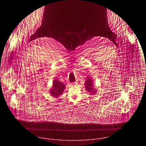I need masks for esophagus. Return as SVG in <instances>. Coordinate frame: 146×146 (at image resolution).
<instances>
[{
  "instance_id": "obj_1",
  "label": "esophagus",
  "mask_w": 146,
  "mask_h": 146,
  "mask_svg": "<svg viewBox=\"0 0 146 146\" xmlns=\"http://www.w3.org/2000/svg\"><path fill=\"white\" fill-rule=\"evenodd\" d=\"M73 84H78V82H77V81H76L75 82H74V83Z\"/></svg>"
}]
</instances>
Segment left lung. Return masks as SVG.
Returning a JSON list of instances; mask_svg holds the SVG:
<instances>
[{"label": "left lung", "instance_id": "1", "mask_svg": "<svg viewBox=\"0 0 146 146\" xmlns=\"http://www.w3.org/2000/svg\"><path fill=\"white\" fill-rule=\"evenodd\" d=\"M93 81L92 79H90V78H88L86 81H85V89L88 91L89 92H90V94H94L96 93V91H94L95 90H93Z\"/></svg>", "mask_w": 146, "mask_h": 146}]
</instances>
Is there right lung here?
Returning <instances> with one entry per match:
<instances>
[{"label":"right lung","instance_id":"obj_1","mask_svg":"<svg viewBox=\"0 0 146 146\" xmlns=\"http://www.w3.org/2000/svg\"><path fill=\"white\" fill-rule=\"evenodd\" d=\"M65 85L58 80H54L53 83V88L50 90V93L54 97H58L63 93Z\"/></svg>","mask_w":146,"mask_h":146}]
</instances>
